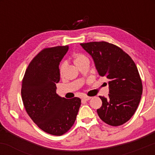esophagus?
I'll list each match as a JSON object with an SVG mask.
<instances>
[{
  "mask_svg": "<svg viewBox=\"0 0 155 155\" xmlns=\"http://www.w3.org/2000/svg\"><path fill=\"white\" fill-rule=\"evenodd\" d=\"M91 99V97H88V96H84V97H82V101H87L89 100H90Z\"/></svg>",
  "mask_w": 155,
  "mask_h": 155,
  "instance_id": "1",
  "label": "esophagus"
}]
</instances>
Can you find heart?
Returning <instances> with one entry per match:
<instances>
[{
	"label": "heart",
	"instance_id": "heart-1",
	"mask_svg": "<svg viewBox=\"0 0 155 155\" xmlns=\"http://www.w3.org/2000/svg\"><path fill=\"white\" fill-rule=\"evenodd\" d=\"M86 60H89L87 57L85 56L84 54H81V53H76L74 55V61L76 65H79V64L82 63L83 62L86 61ZM67 63L65 61H64L63 63H62L61 65L60 66V74L63 72V71L65 70V68L66 67Z\"/></svg>",
	"mask_w": 155,
	"mask_h": 155
}]
</instances>
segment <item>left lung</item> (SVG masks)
I'll list each match as a JSON object with an SVG mask.
<instances>
[{
    "mask_svg": "<svg viewBox=\"0 0 155 155\" xmlns=\"http://www.w3.org/2000/svg\"><path fill=\"white\" fill-rule=\"evenodd\" d=\"M80 45L92 58L99 75L109 80L108 97L99 96L102 106L97 110V114L109 125L123 124L136 112L143 91L136 64L122 49L108 42Z\"/></svg>",
    "mask_w": 155,
    "mask_h": 155,
    "instance_id": "8db88e82",
    "label": "left lung"
}]
</instances>
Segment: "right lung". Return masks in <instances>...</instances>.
<instances>
[{
  "instance_id": "add662e5",
  "label": "right lung",
  "mask_w": 155,
  "mask_h": 155,
  "mask_svg": "<svg viewBox=\"0 0 155 155\" xmlns=\"http://www.w3.org/2000/svg\"><path fill=\"white\" fill-rule=\"evenodd\" d=\"M68 46L46 48L31 60L22 83V99L32 120L44 132L62 136L75 122L81 99H66L57 94L59 65Z\"/></svg>"
}]
</instances>
